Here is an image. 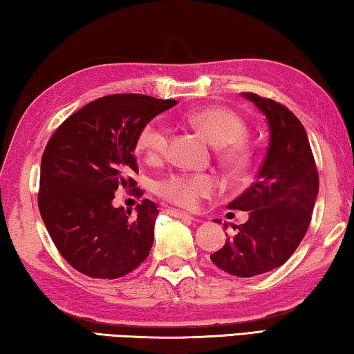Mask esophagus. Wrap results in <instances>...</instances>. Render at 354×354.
I'll list each match as a JSON object with an SVG mask.
<instances>
[{
  "label": "esophagus",
  "instance_id": "1",
  "mask_svg": "<svg viewBox=\"0 0 354 354\" xmlns=\"http://www.w3.org/2000/svg\"><path fill=\"white\" fill-rule=\"evenodd\" d=\"M167 214L173 215V217H179V218H189V220H196L195 217H192L190 214L183 212V211H176V209H167Z\"/></svg>",
  "mask_w": 354,
  "mask_h": 354
}]
</instances>
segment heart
Masks as SVG:
<instances>
[{"label":"heart","instance_id":"obj_1","mask_svg":"<svg viewBox=\"0 0 354 354\" xmlns=\"http://www.w3.org/2000/svg\"><path fill=\"white\" fill-rule=\"evenodd\" d=\"M185 120L201 131L206 139L215 147H230L226 148L225 158L231 164L242 162L243 153L237 147V143L245 134L243 120L226 107H203V109L190 111ZM137 148L147 156L148 159H159L165 156L169 149V133L158 120L147 123L140 129L137 137ZM217 187V181L211 175H171L162 179L158 184L159 195L175 205L192 207L196 205L200 196L209 195Z\"/></svg>","mask_w":354,"mask_h":354}]
</instances>
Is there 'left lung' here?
Listing matches in <instances>:
<instances>
[{"instance_id": "left-lung-1", "label": "left lung", "mask_w": 354, "mask_h": 354, "mask_svg": "<svg viewBox=\"0 0 354 354\" xmlns=\"http://www.w3.org/2000/svg\"><path fill=\"white\" fill-rule=\"evenodd\" d=\"M242 97L266 115L268 148L253 185L227 205L247 211L248 220L232 226L236 234L211 261L226 273L251 278L283 266L303 241L319 194V173L306 131L286 106L256 93Z\"/></svg>"}]
</instances>
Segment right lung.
Listing matches in <instances>:
<instances>
[{
    "label": "right lung",
    "instance_id": "obj_1",
    "mask_svg": "<svg viewBox=\"0 0 354 354\" xmlns=\"http://www.w3.org/2000/svg\"><path fill=\"white\" fill-rule=\"evenodd\" d=\"M176 104L147 95H109L65 120L41 156L39 211L62 257L75 270L117 279L140 266L154 241L158 207L112 205L118 187L139 173L133 156L147 123Z\"/></svg>",
    "mask_w": 354,
    "mask_h": 354
}]
</instances>
